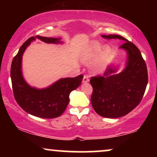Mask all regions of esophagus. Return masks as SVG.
<instances>
[{"label": "esophagus", "mask_w": 157, "mask_h": 157, "mask_svg": "<svg viewBox=\"0 0 157 157\" xmlns=\"http://www.w3.org/2000/svg\"><path fill=\"white\" fill-rule=\"evenodd\" d=\"M89 81V76H88L87 75H85V76H83V83H88Z\"/></svg>", "instance_id": "esophagus-1"}]
</instances>
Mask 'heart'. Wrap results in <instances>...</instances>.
<instances>
[{
	"label": "heart",
	"instance_id": "heart-1",
	"mask_svg": "<svg viewBox=\"0 0 157 157\" xmlns=\"http://www.w3.org/2000/svg\"><path fill=\"white\" fill-rule=\"evenodd\" d=\"M101 49H102V50H101ZM110 52L111 49L109 46H106L103 48L101 43L98 41H91L83 51L82 58L83 61H91L100 52L98 59L94 65V69L96 71L100 72L101 71L103 68L104 61L109 56Z\"/></svg>",
	"mask_w": 157,
	"mask_h": 157
}]
</instances>
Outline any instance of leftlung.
Masks as SVG:
<instances>
[{"mask_svg":"<svg viewBox=\"0 0 157 157\" xmlns=\"http://www.w3.org/2000/svg\"><path fill=\"white\" fill-rule=\"evenodd\" d=\"M101 36L124 40L119 48L127 53L126 66L119 74H114L118 68L110 65L104 76L91 77L90 80L94 111L101 117L115 119L128 114L140 103L148 83L147 68L140 51L133 43L119 35Z\"/></svg>","mask_w":157,"mask_h":157,"instance_id":"8db88e82","label":"left lung"}]
</instances>
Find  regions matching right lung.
<instances>
[{"label": "right lung", "instance_id": "add662e5", "mask_svg": "<svg viewBox=\"0 0 157 157\" xmlns=\"http://www.w3.org/2000/svg\"><path fill=\"white\" fill-rule=\"evenodd\" d=\"M36 38L47 44L62 43L61 38L40 36L29 38L13 59L10 68L13 91L16 102L25 112L44 119H53L60 117L66 110L69 103L70 93L81 85L83 76L61 78L45 89L31 86L23 76L22 56L27 47Z\"/></svg>", "mask_w": 157, "mask_h": 157}]
</instances>
